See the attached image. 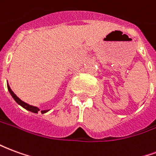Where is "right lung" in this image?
I'll return each instance as SVG.
<instances>
[{
	"label": "right lung",
	"mask_w": 156,
	"mask_h": 156,
	"mask_svg": "<svg viewBox=\"0 0 156 156\" xmlns=\"http://www.w3.org/2000/svg\"><path fill=\"white\" fill-rule=\"evenodd\" d=\"M7 88H8V91L10 92V94H11V95L12 96V98H14V100H15L17 104H18L19 105H21L22 107H23L24 108H26L27 110H28V111H31L32 112V113H35V114H37L39 111V108H37V107H35V106H32V105H28V104H27V103H25V102H23L22 100H21L20 98L16 96V95L13 93V91H12V89H11V88H10V86H9L8 84H7ZM48 110H41V114H45V113H47Z\"/></svg>",
	"instance_id": "add662e5"
}]
</instances>
